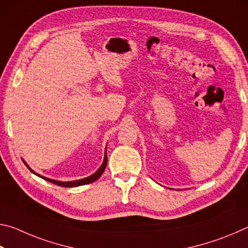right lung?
Returning <instances> with one entry per match:
<instances>
[{
	"mask_svg": "<svg viewBox=\"0 0 248 248\" xmlns=\"http://www.w3.org/2000/svg\"><path fill=\"white\" fill-rule=\"evenodd\" d=\"M106 165H107V154H106V152H105V158H104V162H103L102 166L99 167L98 170L96 171V173H94L93 175L90 176V177H87V178L79 179V180H74V182H66V183H63V182H58V180H53V179H50V178H47V177H44V176H40V175H38V174H36V175H38L39 177L44 178L45 180H47V182H50V183H52V184H54V185H58V186H61V187H78V186H82V185L91 184V183L95 182V180H97V179L100 177V176H102V174L104 173L105 169H106ZM26 166L28 167L29 170H31V167H29L27 164H26ZM31 171H32V170H31ZM32 173H33V171H32Z\"/></svg>",
	"mask_w": 248,
	"mask_h": 248,
	"instance_id": "1",
	"label": "right lung"
}]
</instances>
